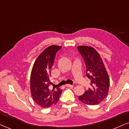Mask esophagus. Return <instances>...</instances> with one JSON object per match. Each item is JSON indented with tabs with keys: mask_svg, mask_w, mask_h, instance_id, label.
<instances>
[{
	"mask_svg": "<svg viewBox=\"0 0 129 129\" xmlns=\"http://www.w3.org/2000/svg\"><path fill=\"white\" fill-rule=\"evenodd\" d=\"M66 86L67 87H71V88H73V87H74L73 85H71V84H66Z\"/></svg>",
	"mask_w": 129,
	"mask_h": 129,
	"instance_id": "1",
	"label": "esophagus"
}]
</instances>
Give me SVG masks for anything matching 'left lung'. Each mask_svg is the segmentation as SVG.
<instances>
[{
	"mask_svg": "<svg viewBox=\"0 0 129 129\" xmlns=\"http://www.w3.org/2000/svg\"><path fill=\"white\" fill-rule=\"evenodd\" d=\"M78 52L86 66V76L90 80L91 87L79 96L80 102L88 105H96L107 97L110 79L102 58L93 48L79 46Z\"/></svg>",
	"mask_w": 129,
	"mask_h": 129,
	"instance_id": "8db88e82",
	"label": "left lung"
}]
</instances>
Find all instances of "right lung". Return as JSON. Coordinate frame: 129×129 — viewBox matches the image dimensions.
I'll use <instances>...</instances> for the list:
<instances>
[{"instance_id":"add662e5","label":"right lung","mask_w":129,"mask_h":129,"mask_svg":"<svg viewBox=\"0 0 129 129\" xmlns=\"http://www.w3.org/2000/svg\"><path fill=\"white\" fill-rule=\"evenodd\" d=\"M61 47L51 45L46 48L34 63L30 75V92L34 100L43 108H48L59 100L62 90L49 88L51 70L56 52Z\"/></svg>"}]
</instances>
